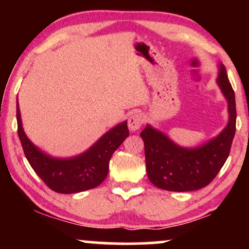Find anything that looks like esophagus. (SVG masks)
Segmentation results:
<instances>
[{
  "label": "esophagus",
  "instance_id": "34e87169",
  "mask_svg": "<svg viewBox=\"0 0 249 249\" xmlns=\"http://www.w3.org/2000/svg\"><path fill=\"white\" fill-rule=\"evenodd\" d=\"M142 123H144V116H142V113L139 112V111H134L132 115L130 116V118H128L127 125L130 131L136 132V131H138L142 127Z\"/></svg>",
  "mask_w": 249,
  "mask_h": 249
}]
</instances>
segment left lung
I'll use <instances>...</instances> for the list:
<instances>
[{
  "mask_svg": "<svg viewBox=\"0 0 249 249\" xmlns=\"http://www.w3.org/2000/svg\"><path fill=\"white\" fill-rule=\"evenodd\" d=\"M228 104V123L218 136L196 147L176 144L150 124L141 132L144 141L146 172L150 181L161 190L188 192L207 186L224 166L235 134V96L224 64L216 78Z\"/></svg>",
  "mask_w": 249,
  "mask_h": 249,
  "instance_id": "1",
  "label": "left lung"
}]
</instances>
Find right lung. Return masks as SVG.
<instances>
[{
	"label": "right lung",
	"mask_w": 249,
	"mask_h": 249,
	"mask_svg": "<svg viewBox=\"0 0 249 249\" xmlns=\"http://www.w3.org/2000/svg\"><path fill=\"white\" fill-rule=\"evenodd\" d=\"M17 132L30 166L48 187L57 193H78L101 185L108 173V162L115 151L127 138V122L103 134L85 152L70 158H56L39 150L24 133L18 101L16 107Z\"/></svg>",
	"instance_id": "1"
}]
</instances>
